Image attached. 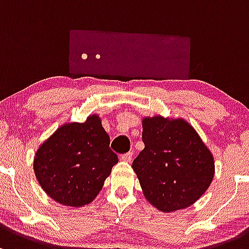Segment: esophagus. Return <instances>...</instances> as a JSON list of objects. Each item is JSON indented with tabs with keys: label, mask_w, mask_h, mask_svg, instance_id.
Here are the masks:
<instances>
[{
	"label": "esophagus",
	"mask_w": 249,
	"mask_h": 249,
	"mask_svg": "<svg viewBox=\"0 0 249 249\" xmlns=\"http://www.w3.org/2000/svg\"><path fill=\"white\" fill-rule=\"evenodd\" d=\"M120 160H122V161H125V162H131L132 153L123 154V155H120Z\"/></svg>",
	"instance_id": "obj_1"
}]
</instances>
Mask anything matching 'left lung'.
<instances>
[{
    "instance_id": "1",
    "label": "left lung",
    "mask_w": 249,
    "mask_h": 249,
    "mask_svg": "<svg viewBox=\"0 0 249 249\" xmlns=\"http://www.w3.org/2000/svg\"><path fill=\"white\" fill-rule=\"evenodd\" d=\"M144 149L133 160L145 198L159 210H180L201 197L213 181V158L182 119H143Z\"/></svg>"
}]
</instances>
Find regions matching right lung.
Segmentation results:
<instances>
[{
    "mask_svg": "<svg viewBox=\"0 0 249 249\" xmlns=\"http://www.w3.org/2000/svg\"><path fill=\"white\" fill-rule=\"evenodd\" d=\"M118 162L98 116L59 127L38 149L35 173L46 193L68 206L90 203Z\"/></svg>",
    "mask_w": 249,
    "mask_h": 249,
    "instance_id": "1",
    "label": "right lung"
}]
</instances>
